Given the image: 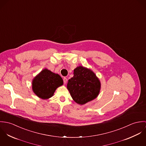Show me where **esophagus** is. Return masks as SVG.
I'll use <instances>...</instances> for the list:
<instances>
[{
  "label": "esophagus",
  "instance_id": "obj_1",
  "mask_svg": "<svg viewBox=\"0 0 146 146\" xmlns=\"http://www.w3.org/2000/svg\"><path fill=\"white\" fill-rule=\"evenodd\" d=\"M67 82V79L66 78H63V83L65 84H66Z\"/></svg>",
  "mask_w": 146,
  "mask_h": 146
}]
</instances>
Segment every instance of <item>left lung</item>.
Here are the masks:
<instances>
[{
	"label": "left lung",
	"instance_id": "left-lung-1",
	"mask_svg": "<svg viewBox=\"0 0 146 146\" xmlns=\"http://www.w3.org/2000/svg\"><path fill=\"white\" fill-rule=\"evenodd\" d=\"M67 88L74 101L82 105L97 97L101 83L90 69L80 66L74 69V76L68 80Z\"/></svg>",
	"mask_w": 146,
	"mask_h": 146
}]
</instances>
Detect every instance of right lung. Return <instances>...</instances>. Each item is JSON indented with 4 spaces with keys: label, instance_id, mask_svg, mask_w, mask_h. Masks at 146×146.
Listing matches in <instances>:
<instances>
[{
    "label": "right lung",
    "instance_id": "obj_1",
    "mask_svg": "<svg viewBox=\"0 0 146 146\" xmlns=\"http://www.w3.org/2000/svg\"><path fill=\"white\" fill-rule=\"evenodd\" d=\"M63 83L62 79L58 74L45 68L33 79L32 89L38 97L46 100L52 97L56 89Z\"/></svg>",
    "mask_w": 146,
    "mask_h": 146
}]
</instances>
